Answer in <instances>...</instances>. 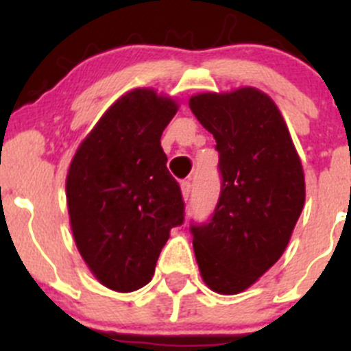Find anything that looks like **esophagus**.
<instances>
[{"label":"esophagus","instance_id":"obj_1","mask_svg":"<svg viewBox=\"0 0 351 351\" xmlns=\"http://www.w3.org/2000/svg\"><path fill=\"white\" fill-rule=\"evenodd\" d=\"M182 193L185 200H189L192 195V182H182Z\"/></svg>","mask_w":351,"mask_h":351}]
</instances>
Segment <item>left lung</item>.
Returning <instances> with one entry per match:
<instances>
[{"mask_svg":"<svg viewBox=\"0 0 351 351\" xmlns=\"http://www.w3.org/2000/svg\"><path fill=\"white\" fill-rule=\"evenodd\" d=\"M214 136L221 193L207 222H190L202 278L214 292L253 285L285 251L306 200L300 159L284 117L254 88L190 98Z\"/></svg>","mask_w":351,"mask_h":351,"instance_id":"left-lung-1","label":"left lung"}]
</instances>
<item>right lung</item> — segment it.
<instances>
[{"instance_id":"1","label":"right lung","mask_w":351,"mask_h":351,"mask_svg":"<svg viewBox=\"0 0 351 351\" xmlns=\"http://www.w3.org/2000/svg\"><path fill=\"white\" fill-rule=\"evenodd\" d=\"M175 113L171 98L130 91L107 110L69 166L74 241L95 277L117 292L149 284L169 229L185 221L159 141Z\"/></svg>"}]
</instances>
